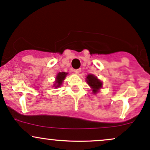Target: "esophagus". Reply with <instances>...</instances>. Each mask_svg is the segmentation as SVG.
Segmentation results:
<instances>
[{
  "instance_id": "34e87169",
  "label": "esophagus",
  "mask_w": 150,
  "mask_h": 150,
  "mask_svg": "<svg viewBox=\"0 0 150 150\" xmlns=\"http://www.w3.org/2000/svg\"><path fill=\"white\" fill-rule=\"evenodd\" d=\"M81 71V69H74V72L76 74H79V73H80Z\"/></svg>"
}]
</instances>
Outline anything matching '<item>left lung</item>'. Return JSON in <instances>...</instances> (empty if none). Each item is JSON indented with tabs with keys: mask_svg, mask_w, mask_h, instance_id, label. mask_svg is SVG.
Masks as SVG:
<instances>
[{
	"mask_svg": "<svg viewBox=\"0 0 150 150\" xmlns=\"http://www.w3.org/2000/svg\"><path fill=\"white\" fill-rule=\"evenodd\" d=\"M87 83L91 88L93 89V92L94 93H96L98 90L102 87V82L98 80L95 76L92 74H88L86 77Z\"/></svg>",
	"mask_w": 150,
	"mask_h": 150,
	"instance_id": "1",
	"label": "left lung"
}]
</instances>
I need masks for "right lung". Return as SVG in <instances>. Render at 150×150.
<instances>
[{"label": "right lung", "instance_id": "obj_1", "mask_svg": "<svg viewBox=\"0 0 150 150\" xmlns=\"http://www.w3.org/2000/svg\"><path fill=\"white\" fill-rule=\"evenodd\" d=\"M67 74V73H65V72H59L58 74L56 77V81H55V88H57V87H59L60 85L62 83L63 81L64 80L65 77Z\"/></svg>", "mask_w": 150, "mask_h": 150}]
</instances>
